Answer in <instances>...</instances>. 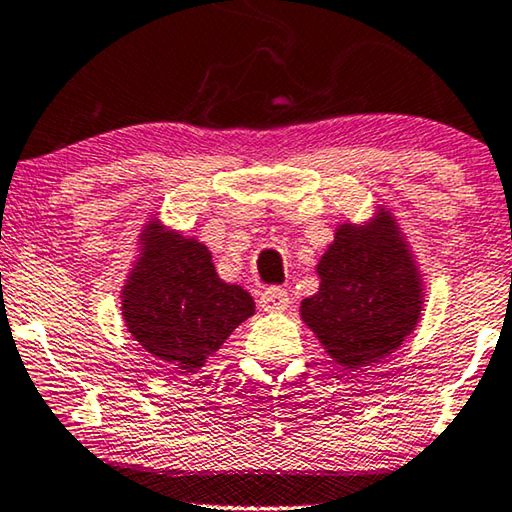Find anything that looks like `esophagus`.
<instances>
[{"label": "esophagus", "instance_id": "esophagus-1", "mask_svg": "<svg viewBox=\"0 0 512 512\" xmlns=\"http://www.w3.org/2000/svg\"><path fill=\"white\" fill-rule=\"evenodd\" d=\"M289 303H291L289 293L279 289V286H270V289L258 293V305H261L263 312H282L289 307Z\"/></svg>", "mask_w": 512, "mask_h": 512}]
</instances>
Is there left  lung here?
<instances>
[{"mask_svg":"<svg viewBox=\"0 0 512 512\" xmlns=\"http://www.w3.org/2000/svg\"><path fill=\"white\" fill-rule=\"evenodd\" d=\"M321 286L300 314L340 366L377 363L403 345L422 314V284L394 221L342 223L317 265Z\"/></svg>","mask_w":512,"mask_h":512,"instance_id":"1","label":"left lung"}]
</instances>
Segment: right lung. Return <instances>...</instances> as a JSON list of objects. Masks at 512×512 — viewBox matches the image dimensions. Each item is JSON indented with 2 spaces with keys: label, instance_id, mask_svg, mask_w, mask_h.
<instances>
[{
  "label": "right lung",
  "instance_id": "obj_1",
  "mask_svg": "<svg viewBox=\"0 0 512 512\" xmlns=\"http://www.w3.org/2000/svg\"><path fill=\"white\" fill-rule=\"evenodd\" d=\"M144 254L123 289V319L146 352L195 373L254 314L242 286L221 282L205 244L144 230Z\"/></svg>",
  "mask_w": 512,
  "mask_h": 512
}]
</instances>
